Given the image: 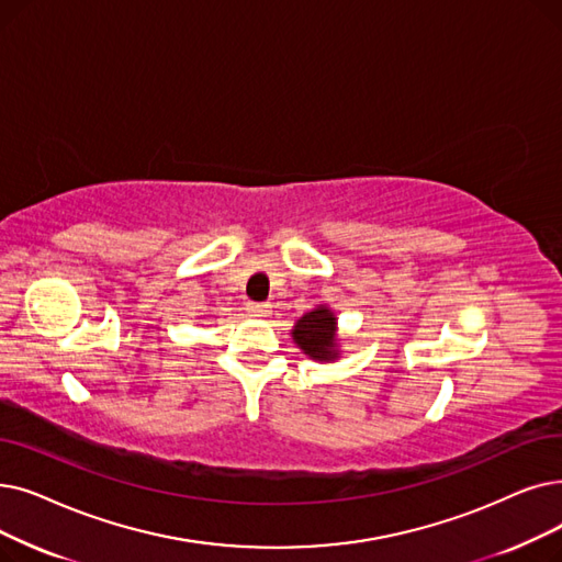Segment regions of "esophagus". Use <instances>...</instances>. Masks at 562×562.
<instances>
[{"instance_id":"1","label":"esophagus","mask_w":562,"mask_h":562,"mask_svg":"<svg viewBox=\"0 0 562 562\" xmlns=\"http://www.w3.org/2000/svg\"><path fill=\"white\" fill-rule=\"evenodd\" d=\"M246 310H248V314H252V316H266V314H271V305H268V303H255V301H250V303L246 305Z\"/></svg>"}]
</instances>
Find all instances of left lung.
Here are the masks:
<instances>
[{
  "instance_id": "1",
  "label": "left lung",
  "mask_w": 562,
  "mask_h": 562,
  "mask_svg": "<svg viewBox=\"0 0 562 562\" xmlns=\"http://www.w3.org/2000/svg\"><path fill=\"white\" fill-rule=\"evenodd\" d=\"M296 345L314 360H333L335 351V316L330 310L319 307L301 316L294 326Z\"/></svg>"
}]
</instances>
